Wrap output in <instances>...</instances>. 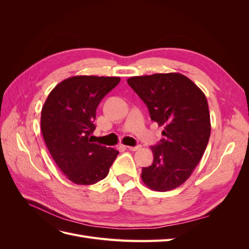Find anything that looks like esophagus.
I'll return each mask as SVG.
<instances>
[{
	"label": "esophagus",
	"instance_id": "obj_1",
	"mask_svg": "<svg viewBox=\"0 0 249 249\" xmlns=\"http://www.w3.org/2000/svg\"><path fill=\"white\" fill-rule=\"evenodd\" d=\"M126 148H129L130 150H133V152H135V150H138L141 148V145H137V146H126Z\"/></svg>",
	"mask_w": 249,
	"mask_h": 249
}]
</instances>
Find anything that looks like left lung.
Wrapping results in <instances>:
<instances>
[{
    "mask_svg": "<svg viewBox=\"0 0 249 249\" xmlns=\"http://www.w3.org/2000/svg\"><path fill=\"white\" fill-rule=\"evenodd\" d=\"M126 82L145 103L152 120L164 126V139L150 146L153 164L142 167L143 183L155 191L176 189L192 175L209 142L206 95L178 72L131 77Z\"/></svg>",
    "mask_w": 249,
    "mask_h": 249,
    "instance_id": "8db88e82",
    "label": "left lung"
}]
</instances>
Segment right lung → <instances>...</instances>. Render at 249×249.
Returning a JSON list of instances; mask_svg holds the SVG:
<instances>
[{"mask_svg": "<svg viewBox=\"0 0 249 249\" xmlns=\"http://www.w3.org/2000/svg\"><path fill=\"white\" fill-rule=\"evenodd\" d=\"M119 77L76 76L60 82L41 110V133L49 152L66 178L93 185L107 177L118 150L92 141L95 111Z\"/></svg>", "mask_w": 249, "mask_h": 249, "instance_id": "obj_1", "label": "right lung"}]
</instances>
